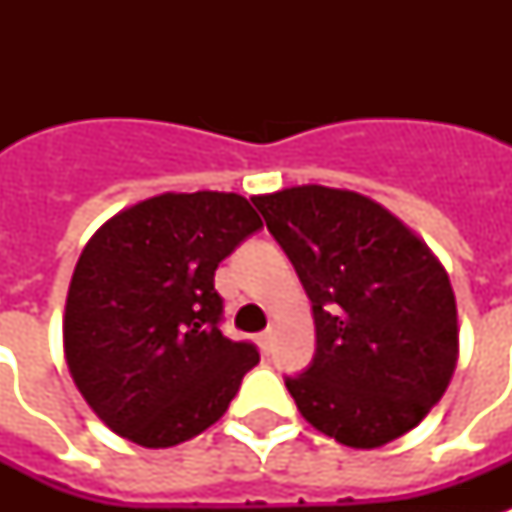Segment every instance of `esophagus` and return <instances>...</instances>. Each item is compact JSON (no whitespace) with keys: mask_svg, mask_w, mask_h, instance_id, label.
<instances>
[{"mask_svg":"<svg viewBox=\"0 0 512 512\" xmlns=\"http://www.w3.org/2000/svg\"><path fill=\"white\" fill-rule=\"evenodd\" d=\"M257 345H260V350H263V353H271V348H273V329H265L263 335L257 337Z\"/></svg>","mask_w":512,"mask_h":512,"instance_id":"obj_1","label":"esophagus"}]
</instances>
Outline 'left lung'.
Returning a JSON list of instances; mask_svg holds the SVG:
<instances>
[{
	"label": "left lung",
	"mask_w": 512,
	"mask_h": 512,
	"mask_svg": "<svg viewBox=\"0 0 512 512\" xmlns=\"http://www.w3.org/2000/svg\"><path fill=\"white\" fill-rule=\"evenodd\" d=\"M252 201L313 303L316 356L287 377L300 414L353 449L417 428L460 356L441 260L393 212L348 188L292 185Z\"/></svg>",
	"instance_id": "left-lung-1"
}]
</instances>
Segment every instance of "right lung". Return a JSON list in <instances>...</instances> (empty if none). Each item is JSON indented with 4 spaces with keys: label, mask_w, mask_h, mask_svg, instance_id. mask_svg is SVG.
Instances as JSON below:
<instances>
[{
    "label": "right lung",
    "mask_w": 512,
    "mask_h": 512,
    "mask_svg": "<svg viewBox=\"0 0 512 512\" xmlns=\"http://www.w3.org/2000/svg\"><path fill=\"white\" fill-rule=\"evenodd\" d=\"M263 220L239 193H159L92 233L71 276L63 353L116 436L167 449L225 414L255 345L220 332L215 271Z\"/></svg>",
    "instance_id": "obj_1"
}]
</instances>
